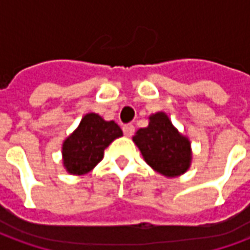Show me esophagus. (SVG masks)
<instances>
[{"label": "esophagus", "instance_id": "1", "mask_svg": "<svg viewBox=\"0 0 250 250\" xmlns=\"http://www.w3.org/2000/svg\"><path fill=\"white\" fill-rule=\"evenodd\" d=\"M123 132H125V135L131 136L134 135V132H135V127L132 125H123Z\"/></svg>", "mask_w": 250, "mask_h": 250}]
</instances>
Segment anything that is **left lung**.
<instances>
[{
	"label": "left lung",
	"mask_w": 250,
	"mask_h": 250,
	"mask_svg": "<svg viewBox=\"0 0 250 250\" xmlns=\"http://www.w3.org/2000/svg\"><path fill=\"white\" fill-rule=\"evenodd\" d=\"M134 142L145 161L166 177L181 175L190 166V142L174 128L163 112L150 116L148 125L138 130Z\"/></svg>",
	"instance_id": "left-lung-1"
}]
</instances>
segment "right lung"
I'll return each instance as SVG.
<instances>
[{
	"instance_id": "1",
	"label": "right lung",
	"mask_w": 250,
	"mask_h": 250,
	"mask_svg": "<svg viewBox=\"0 0 250 250\" xmlns=\"http://www.w3.org/2000/svg\"><path fill=\"white\" fill-rule=\"evenodd\" d=\"M123 135L114 120L105 122L96 114H87L77 130L62 145L64 166L68 173L82 175L91 171L102 159L109 143Z\"/></svg>"
}]
</instances>
